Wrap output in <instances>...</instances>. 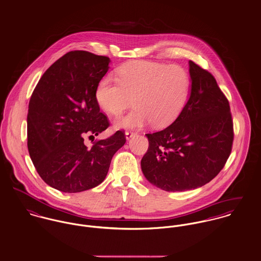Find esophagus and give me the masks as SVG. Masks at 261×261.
<instances>
[{
  "label": "esophagus",
  "mask_w": 261,
  "mask_h": 261,
  "mask_svg": "<svg viewBox=\"0 0 261 261\" xmlns=\"http://www.w3.org/2000/svg\"><path fill=\"white\" fill-rule=\"evenodd\" d=\"M137 135V133H135V132H133V130H126L125 132V138H126V140H129L130 138H133L134 136H136Z\"/></svg>",
  "instance_id": "34e87169"
}]
</instances>
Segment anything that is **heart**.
<instances>
[{"mask_svg":"<svg viewBox=\"0 0 261 261\" xmlns=\"http://www.w3.org/2000/svg\"><path fill=\"white\" fill-rule=\"evenodd\" d=\"M191 91V77L177 64L133 61L122 65L117 78L103 76L95 88V99L103 112L118 116L133 102L136 108L116 121L117 127L136 128L149 123L172 124L183 112Z\"/></svg>","mask_w":261,"mask_h":261,"instance_id":"obj_1","label":"heart"}]
</instances>
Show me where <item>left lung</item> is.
Wrapping results in <instances>:
<instances>
[{
    "label": "left lung",
    "instance_id": "obj_1",
    "mask_svg": "<svg viewBox=\"0 0 261 261\" xmlns=\"http://www.w3.org/2000/svg\"><path fill=\"white\" fill-rule=\"evenodd\" d=\"M191 94L178 118L147 134L149 148L142 171L152 185L168 192L204 186L222 170L231 153L234 130L229 101L215 77L189 61Z\"/></svg>",
    "mask_w": 261,
    "mask_h": 261
}]
</instances>
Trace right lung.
I'll return each mask as SVG.
<instances>
[{"instance_id":"right-lung-1","label":"right lung","mask_w":261,"mask_h":261,"mask_svg":"<svg viewBox=\"0 0 261 261\" xmlns=\"http://www.w3.org/2000/svg\"><path fill=\"white\" fill-rule=\"evenodd\" d=\"M111 59L74 50L55 61L40 78L27 116V145L42 180L65 193L98 186L106 179L113 154L126 139L117 130L106 140L84 144L110 126L95 99L98 81Z\"/></svg>"}]
</instances>
